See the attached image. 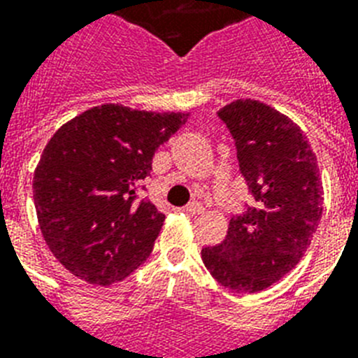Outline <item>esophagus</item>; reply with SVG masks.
<instances>
[{"label":"esophagus","mask_w":358,"mask_h":358,"mask_svg":"<svg viewBox=\"0 0 358 358\" xmlns=\"http://www.w3.org/2000/svg\"><path fill=\"white\" fill-rule=\"evenodd\" d=\"M184 212L189 213V215H201L204 212V206H202L201 202H191V204L184 208Z\"/></svg>","instance_id":"34e87169"}]
</instances>
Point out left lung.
Listing matches in <instances>:
<instances>
[{
    "mask_svg": "<svg viewBox=\"0 0 358 358\" xmlns=\"http://www.w3.org/2000/svg\"><path fill=\"white\" fill-rule=\"evenodd\" d=\"M234 137L239 171L255 206L230 219L221 243L202 262L221 286L255 294L294 269L316 234L323 187L316 154L301 128L258 100H236L217 111Z\"/></svg>",
    "mask_w": 358,
    "mask_h": 358,
    "instance_id": "left-lung-1",
    "label": "left lung"
}]
</instances>
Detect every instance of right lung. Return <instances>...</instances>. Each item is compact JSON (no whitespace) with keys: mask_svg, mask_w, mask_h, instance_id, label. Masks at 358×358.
<instances>
[{"mask_svg":"<svg viewBox=\"0 0 358 358\" xmlns=\"http://www.w3.org/2000/svg\"><path fill=\"white\" fill-rule=\"evenodd\" d=\"M189 113H154L103 103L53 134L33 176L44 241L81 280L109 286L150 256L165 215L135 204L152 157Z\"/></svg>","mask_w":358,"mask_h":358,"instance_id":"right-lung-1","label":"right lung"}]
</instances>
